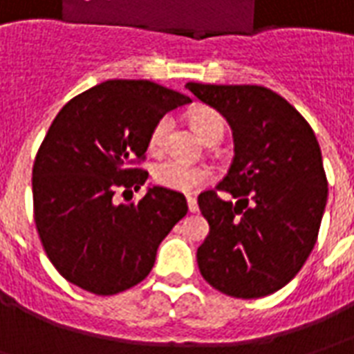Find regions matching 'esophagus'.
<instances>
[{"label": "esophagus", "mask_w": 354, "mask_h": 354, "mask_svg": "<svg viewBox=\"0 0 354 354\" xmlns=\"http://www.w3.org/2000/svg\"><path fill=\"white\" fill-rule=\"evenodd\" d=\"M187 208H189V212H197V210H199V205H197V199H195V197H189V195H187Z\"/></svg>", "instance_id": "esophagus-1"}]
</instances>
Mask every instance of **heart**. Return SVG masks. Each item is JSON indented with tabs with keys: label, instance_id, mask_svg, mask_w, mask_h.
Here are the masks:
<instances>
[{
	"label": "heart",
	"instance_id": "1",
	"mask_svg": "<svg viewBox=\"0 0 354 354\" xmlns=\"http://www.w3.org/2000/svg\"><path fill=\"white\" fill-rule=\"evenodd\" d=\"M189 123L193 131L197 132V136L208 146H216L225 134V119L220 111L212 108L195 109L189 115ZM170 129H172V119L169 115H162L155 121L147 134V149L151 153H159L165 149ZM210 178L212 174L207 167H192L178 159L157 162L151 169V182L169 192H193L210 182Z\"/></svg>",
	"mask_w": 354,
	"mask_h": 354
}]
</instances>
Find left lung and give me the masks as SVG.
<instances>
[{
    "label": "left lung",
    "instance_id": "obj_1",
    "mask_svg": "<svg viewBox=\"0 0 354 354\" xmlns=\"http://www.w3.org/2000/svg\"><path fill=\"white\" fill-rule=\"evenodd\" d=\"M233 129L235 159L216 189L199 195L210 233L197 250L203 279L252 299L288 284L309 258L326 207L317 136L301 113L260 85L187 83ZM220 192L238 201H225Z\"/></svg>",
    "mask_w": 354,
    "mask_h": 354
}]
</instances>
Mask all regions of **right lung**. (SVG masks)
<instances>
[{
  "mask_svg": "<svg viewBox=\"0 0 354 354\" xmlns=\"http://www.w3.org/2000/svg\"><path fill=\"white\" fill-rule=\"evenodd\" d=\"M189 96L146 80H111L77 94L58 111L32 170L34 220L43 250L66 281L113 296L136 286L157 248L187 214L182 193L165 187L132 205L117 192L147 180V134Z\"/></svg>",
  "mask_w": 354,
  "mask_h": 354,
  "instance_id": "1",
  "label": "right lung"
}]
</instances>
